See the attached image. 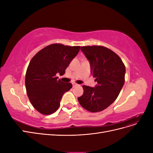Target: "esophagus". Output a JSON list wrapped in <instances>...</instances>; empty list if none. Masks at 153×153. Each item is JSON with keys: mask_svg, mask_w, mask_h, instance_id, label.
<instances>
[{"mask_svg": "<svg viewBox=\"0 0 153 153\" xmlns=\"http://www.w3.org/2000/svg\"><path fill=\"white\" fill-rule=\"evenodd\" d=\"M72 85H73V87H76V86H78V84H76V83H75V82L72 83Z\"/></svg>", "mask_w": 153, "mask_h": 153, "instance_id": "34e87169", "label": "esophagus"}]
</instances>
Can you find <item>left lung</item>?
<instances>
[{"label":"left lung","mask_w":153,"mask_h":153,"mask_svg":"<svg viewBox=\"0 0 153 153\" xmlns=\"http://www.w3.org/2000/svg\"><path fill=\"white\" fill-rule=\"evenodd\" d=\"M80 49L90 61L91 73L98 85H83L84 94L78 98V102L89 112H100L117 99L124 84L126 68L118 55L103 46H85Z\"/></svg>","instance_id":"8db88e82"}]
</instances>
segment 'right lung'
Instances as JSON below:
<instances>
[{"label": "right lung", "instance_id": "1", "mask_svg": "<svg viewBox=\"0 0 153 153\" xmlns=\"http://www.w3.org/2000/svg\"><path fill=\"white\" fill-rule=\"evenodd\" d=\"M80 46L54 43L41 49L32 58L27 69V94L34 108L43 115L56 112L62 95L72 87L56 74L62 75L71 60L79 52Z\"/></svg>", "mask_w": 153, "mask_h": 153}]
</instances>
